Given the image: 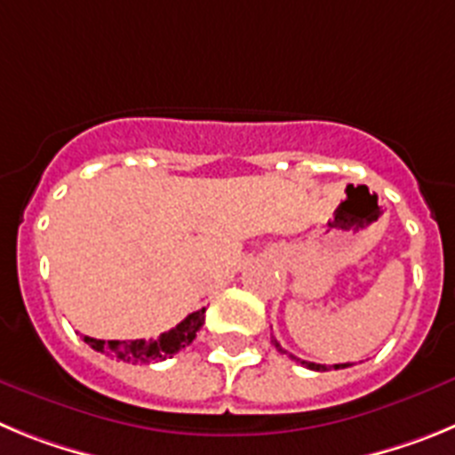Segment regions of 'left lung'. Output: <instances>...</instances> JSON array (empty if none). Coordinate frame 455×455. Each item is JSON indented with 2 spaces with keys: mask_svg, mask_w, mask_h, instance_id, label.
<instances>
[{
  "mask_svg": "<svg viewBox=\"0 0 455 455\" xmlns=\"http://www.w3.org/2000/svg\"><path fill=\"white\" fill-rule=\"evenodd\" d=\"M273 344H275V348H277V351H280V353H287V351H284V348L283 347H280V344H277V341L275 339H273ZM289 357H293V355H289ZM293 360H296V363H300V364H303V367H307V369H312V371H328V369H332V367H335V369H347V367H351V364H332V367H328V364H316V363H307V360H299V357H293Z\"/></svg>",
  "mask_w": 455,
  "mask_h": 455,
  "instance_id": "8db88e82",
  "label": "left lung"
}]
</instances>
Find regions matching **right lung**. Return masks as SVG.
<instances>
[{
    "mask_svg": "<svg viewBox=\"0 0 455 455\" xmlns=\"http://www.w3.org/2000/svg\"><path fill=\"white\" fill-rule=\"evenodd\" d=\"M204 323V307L198 312H191L182 323H178L175 328H171L168 332H162L156 339H134V341H104L95 339V337H84L88 347L95 348L100 353H107L111 357H118L123 363L132 364H146L155 363V360H166L172 357L178 351L187 348L193 339H196V332L203 328Z\"/></svg>",
    "mask_w": 455,
    "mask_h": 455,
    "instance_id": "obj_1",
    "label": "right lung"
}]
</instances>
